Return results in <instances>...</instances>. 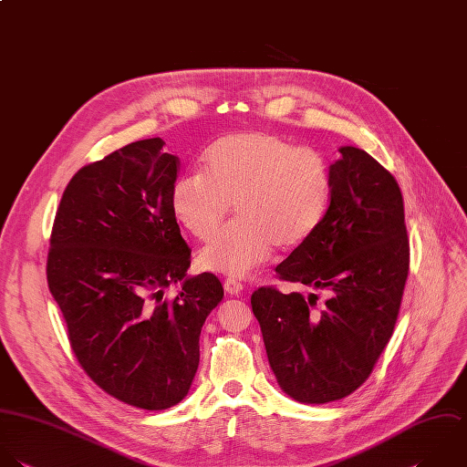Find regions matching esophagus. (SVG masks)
I'll return each instance as SVG.
<instances>
[{
	"instance_id": "obj_1",
	"label": "esophagus",
	"mask_w": 467,
	"mask_h": 467,
	"mask_svg": "<svg viewBox=\"0 0 467 467\" xmlns=\"http://www.w3.org/2000/svg\"><path fill=\"white\" fill-rule=\"evenodd\" d=\"M223 287H225V291H227L229 295H234V296H238V295L244 291V284H242L240 280H236V278H227L225 284H223Z\"/></svg>"
}]
</instances>
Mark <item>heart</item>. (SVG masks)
<instances>
[{
	"instance_id": "obj_1",
	"label": "heart",
	"mask_w": 467,
	"mask_h": 467,
	"mask_svg": "<svg viewBox=\"0 0 467 467\" xmlns=\"http://www.w3.org/2000/svg\"><path fill=\"white\" fill-rule=\"evenodd\" d=\"M203 174L180 176L171 189L174 218L196 240H209L231 205L238 216L198 256L202 269L244 276L278 245L293 251L322 225L331 198V165L309 147L253 130L216 140Z\"/></svg>"
}]
</instances>
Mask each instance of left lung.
<instances>
[{
    "label": "left lung",
    "mask_w": 467,
    "mask_h": 467,
    "mask_svg": "<svg viewBox=\"0 0 467 467\" xmlns=\"http://www.w3.org/2000/svg\"><path fill=\"white\" fill-rule=\"evenodd\" d=\"M331 165V198L318 231L276 267L284 282L329 295L258 287L251 296L269 364L298 402L326 404L373 373L399 320L410 271L404 200L395 176L357 147Z\"/></svg>",
    "instance_id": "left-lung-1"
}]
</instances>
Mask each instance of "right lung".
Returning <instances> with one entry per match:
<instances>
[{
    "instance_id": "add662e5",
    "label": "right lung",
    "mask_w": 467,
    "mask_h": 467,
    "mask_svg": "<svg viewBox=\"0 0 467 467\" xmlns=\"http://www.w3.org/2000/svg\"><path fill=\"white\" fill-rule=\"evenodd\" d=\"M161 138L81 167L63 191L47 282L87 377L123 404L160 411L189 391L200 333L222 302L213 273L185 278L191 249L171 207L180 160ZM183 281L176 297L164 289Z\"/></svg>"
}]
</instances>
